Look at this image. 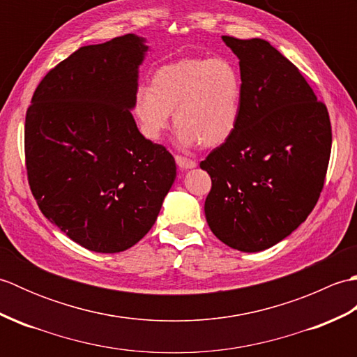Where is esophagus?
I'll use <instances>...</instances> for the list:
<instances>
[{
  "label": "esophagus",
  "instance_id": "34e87169",
  "mask_svg": "<svg viewBox=\"0 0 357 357\" xmlns=\"http://www.w3.org/2000/svg\"><path fill=\"white\" fill-rule=\"evenodd\" d=\"M174 161H176V164L181 167V169H193V167H196V161H193V159L187 158V156H183V155H176L174 156Z\"/></svg>",
  "mask_w": 357,
  "mask_h": 357
}]
</instances>
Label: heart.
<instances>
[{"mask_svg": "<svg viewBox=\"0 0 357 357\" xmlns=\"http://www.w3.org/2000/svg\"><path fill=\"white\" fill-rule=\"evenodd\" d=\"M242 105L239 70L224 56H183L155 69L150 86L135 92L133 113L142 135L158 141L172 112L179 146H221L234 133Z\"/></svg>", "mask_w": 357, "mask_h": 357, "instance_id": "b5f03b06", "label": "heart"}]
</instances>
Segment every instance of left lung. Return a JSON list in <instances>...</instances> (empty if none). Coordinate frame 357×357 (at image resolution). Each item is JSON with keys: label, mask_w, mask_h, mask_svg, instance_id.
<instances>
[{"label": "left lung", "mask_w": 357, "mask_h": 357, "mask_svg": "<svg viewBox=\"0 0 357 357\" xmlns=\"http://www.w3.org/2000/svg\"><path fill=\"white\" fill-rule=\"evenodd\" d=\"M239 58L236 130L201 161L211 178L206 218L215 236L245 253L287 238L312 213L331 153L327 105L268 41L222 36Z\"/></svg>", "instance_id": "8db88e82"}]
</instances>
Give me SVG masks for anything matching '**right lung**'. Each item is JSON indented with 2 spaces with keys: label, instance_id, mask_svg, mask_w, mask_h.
I'll return each instance as SVG.
<instances>
[{
  "label": "right lung",
  "instance_id": "add662e5",
  "mask_svg": "<svg viewBox=\"0 0 357 357\" xmlns=\"http://www.w3.org/2000/svg\"><path fill=\"white\" fill-rule=\"evenodd\" d=\"M147 45L135 35L73 52L41 79L26 113L30 190L72 241L118 253L146 236L176 178L130 109Z\"/></svg>",
  "mask_w": 357,
  "mask_h": 357
}]
</instances>
